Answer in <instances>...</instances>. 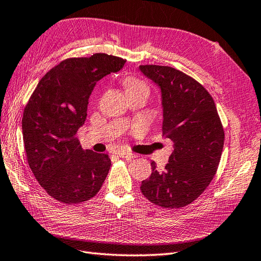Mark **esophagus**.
<instances>
[{
	"mask_svg": "<svg viewBox=\"0 0 261 261\" xmlns=\"http://www.w3.org/2000/svg\"><path fill=\"white\" fill-rule=\"evenodd\" d=\"M118 155L120 158L125 159V160H132L136 158V154H133V153H130V152H125V151H119Z\"/></svg>",
	"mask_w": 261,
	"mask_h": 261,
	"instance_id": "34e87169",
	"label": "esophagus"
}]
</instances>
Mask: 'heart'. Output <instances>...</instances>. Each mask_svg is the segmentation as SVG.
Here are the masks:
<instances>
[{"label":"heart","instance_id":"heart-1","mask_svg":"<svg viewBox=\"0 0 261 261\" xmlns=\"http://www.w3.org/2000/svg\"><path fill=\"white\" fill-rule=\"evenodd\" d=\"M123 84L126 89V92H128V95H133V93H138V92H145V93L149 92L148 85L137 77L125 78Z\"/></svg>","mask_w":261,"mask_h":261}]
</instances>
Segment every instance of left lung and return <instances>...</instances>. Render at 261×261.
<instances>
[{
  "instance_id": "obj_1",
  "label": "left lung",
  "mask_w": 261,
  "mask_h": 261,
  "mask_svg": "<svg viewBox=\"0 0 261 261\" xmlns=\"http://www.w3.org/2000/svg\"><path fill=\"white\" fill-rule=\"evenodd\" d=\"M162 92L163 135L174 150L163 171L152 161V174L141 184L151 203L163 208L191 204L212 182L218 169L225 133L214 99L197 80L169 66L141 65Z\"/></svg>"
}]
</instances>
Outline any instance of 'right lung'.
<instances>
[{"label":"right lung","mask_w":261,"mask_h":261,"mask_svg":"<svg viewBox=\"0 0 261 261\" xmlns=\"http://www.w3.org/2000/svg\"><path fill=\"white\" fill-rule=\"evenodd\" d=\"M125 62L103 53L67 58L45 73L25 106L26 159L39 185L58 202H86L100 191L108 175V154L83 150L77 132L85 123L93 87Z\"/></svg>","instance_id":"1"}]
</instances>
